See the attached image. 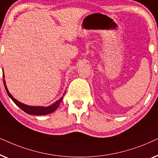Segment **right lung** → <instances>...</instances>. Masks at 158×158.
<instances>
[{
  "label": "right lung",
  "mask_w": 158,
  "mask_h": 158,
  "mask_svg": "<svg viewBox=\"0 0 158 158\" xmlns=\"http://www.w3.org/2000/svg\"><path fill=\"white\" fill-rule=\"evenodd\" d=\"M3 77H4V75H3ZM3 83H4V86H5V88L6 90V92H7L8 96H9L10 98L12 99V101H14V102L16 103V104L20 108L21 110H23V111H25L26 113L31 114V115H36V116L37 115H46V114L52 113V112L55 111V110L57 109V107L59 106L60 103L62 102V98H63V97H62V98H60V100H58L57 101H56L55 103H53L52 105L49 106H47V107L31 106H27V105L23 104V103L19 102V101L16 100V99H15L14 97L10 95V94L8 92V90L7 89V87H6L5 81H4V80H3Z\"/></svg>",
  "instance_id": "right-lung-1"
}]
</instances>
